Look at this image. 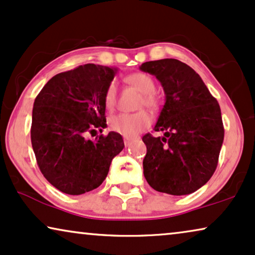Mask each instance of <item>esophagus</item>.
<instances>
[{
	"label": "esophagus",
	"instance_id": "esophagus-1",
	"mask_svg": "<svg viewBox=\"0 0 255 255\" xmlns=\"http://www.w3.org/2000/svg\"><path fill=\"white\" fill-rule=\"evenodd\" d=\"M132 141H133V139H130V138H124V144H125V146H130Z\"/></svg>",
	"mask_w": 255,
	"mask_h": 255
}]
</instances>
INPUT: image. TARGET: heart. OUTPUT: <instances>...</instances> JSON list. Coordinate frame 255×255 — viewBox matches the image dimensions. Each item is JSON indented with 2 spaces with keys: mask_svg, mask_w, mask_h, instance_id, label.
Wrapping results in <instances>:
<instances>
[{
  "mask_svg": "<svg viewBox=\"0 0 255 255\" xmlns=\"http://www.w3.org/2000/svg\"><path fill=\"white\" fill-rule=\"evenodd\" d=\"M127 82L133 86L135 89L144 94L142 104L153 108L155 106V99L153 93L155 92V83L151 76L145 73H133L127 76ZM117 100V86L111 82L104 94V103L108 109H113ZM151 124V116L148 113L141 110L134 114H120L111 117L109 121L110 128L127 138H133Z\"/></svg>",
  "mask_w": 255,
  "mask_h": 255,
  "instance_id": "obj_1",
  "label": "heart"
}]
</instances>
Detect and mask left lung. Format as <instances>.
Returning a JSON list of instances; mask_svg holds the SVG:
<instances>
[{"label": "left lung", "instance_id": "left-lung-1", "mask_svg": "<svg viewBox=\"0 0 255 255\" xmlns=\"http://www.w3.org/2000/svg\"><path fill=\"white\" fill-rule=\"evenodd\" d=\"M139 69L154 75L165 92V104L153 130L142 137L147 147L144 176L156 191L189 195L210 180L224 140L221 108L201 76L184 62L161 59Z\"/></svg>", "mask_w": 255, "mask_h": 255}]
</instances>
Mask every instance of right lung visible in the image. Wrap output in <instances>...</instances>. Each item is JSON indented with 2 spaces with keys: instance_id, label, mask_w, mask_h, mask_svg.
Segmentation results:
<instances>
[{
  "instance_id": "add662e5",
  "label": "right lung",
  "mask_w": 255,
  "mask_h": 255,
  "mask_svg": "<svg viewBox=\"0 0 255 255\" xmlns=\"http://www.w3.org/2000/svg\"><path fill=\"white\" fill-rule=\"evenodd\" d=\"M117 68L95 64L59 73L33 103L31 142L48 182L68 195L101 186L113 159L124 148L117 132L90 140L87 134L107 128L104 94Z\"/></svg>"
}]
</instances>
